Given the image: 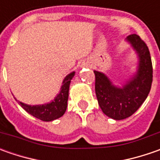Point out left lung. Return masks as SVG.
Listing matches in <instances>:
<instances>
[{"instance_id": "1", "label": "left lung", "mask_w": 160, "mask_h": 160, "mask_svg": "<svg viewBox=\"0 0 160 160\" xmlns=\"http://www.w3.org/2000/svg\"><path fill=\"white\" fill-rule=\"evenodd\" d=\"M126 41L138 58L137 69L122 86L116 85L100 71L94 70L95 92L102 112L115 120L132 116L144 102L152 83V63L149 49L137 34L128 35Z\"/></svg>"}]
</instances>
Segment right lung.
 <instances>
[{
	"label": "right lung",
	"instance_id": "right-lung-1",
	"mask_svg": "<svg viewBox=\"0 0 160 160\" xmlns=\"http://www.w3.org/2000/svg\"><path fill=\"white\" fill-rule=\"evenodd\" d=\"M75 74L76 72L73 71L65 77L61 84L60 90H59V92L52 102H47L44 104H40V105H29V104L18 102L20 106L28 113L32 115L33 117L38 119L46 121V122L58 119L64 115L67 110L69 85H70L72 78L75 77Z\"/></svg>",
	"mask_w": 160,
	"mask_h": 160
}]
</instances>
